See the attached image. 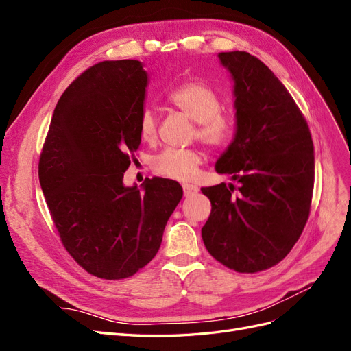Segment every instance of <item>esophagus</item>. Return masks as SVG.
I'll list each match as a JSON object with an SVG mask.
<instances>
[{
    "mask_svg": "<svg viewBox=\"0 0 351 351\" xmlns=\"http://www.w3.org/2000/svg\"><path fill=\"white\" fill-rule=\"evenodd\" d=\"M183 192H184V196H192L199 192V189L193 184H183Z\"/></svg>",
    "mask_w": 351,
    "mask_h": 351,
    "instance_id": "34e87169",
    "label": "esophagus"
}]
</instances>
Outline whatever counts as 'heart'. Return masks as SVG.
<instances>
[{"mask_svg": "<svg viewBox=\"0 0 351 351\" xmlns=\"http://www.w3.org/2000/svg\"><path fill=\"white\" fill-rule=\"evenodd\" d=\"M168 102L196 121L193 137L210 149H222L232 139V123L230 117L221 111L222 104L217 92L208 84L197 80H187L178 84L167 97ZM142 141H156L158 121L151 110H145L139 120ZM204 155L199 149H165L152 158L154 173L178 182H190L196 177Z\"/></svg>", "mask_w": 351, "mask_h": 351, "instance_id": "heart-1", "label": "heart"}]
</instances>
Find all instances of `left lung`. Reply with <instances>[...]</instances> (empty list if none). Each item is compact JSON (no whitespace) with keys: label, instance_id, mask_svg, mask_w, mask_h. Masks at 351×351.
<instances>
[{"label":"left lung","instance_id":"8db88e82","mask_svg":"<svg viewBox=\"0 0 351 351\" xmlns=\"http://www.w3.org/2000/svg\"><path fill=\"white\" fill-rule=\"evenodd\" d=\"M218 57L234 79L237 132L215 168L239 186L200 189L212 206L202 239L224 267L254 274L281 262L302 236L313 196V142L268 66L246 51Z\"/></svg>","mask_w":351,"mask_h":351}]
</instances>
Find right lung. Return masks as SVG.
I'll list each match as a JSON object with an SVG mask.
<instances>
[{"label":"right lung","instance_id":"add662e5","mask_svg":"<svg viewBox=\"0 0 351 351\" xmlns=\"http://www.w3.org/2000/svg\"><path fill=\"white\" fill-rule=\"evenodd\" d=\"M146 71L141 61H102L61 95L39 156V183L62 246L102 280H124L149 263L183 197L174 180L123 177L139 149Z\"/></svg>","mask_w":351,"mask_h":351}]
</instances>
